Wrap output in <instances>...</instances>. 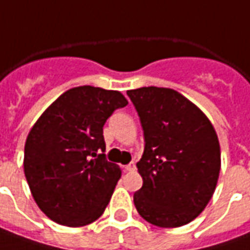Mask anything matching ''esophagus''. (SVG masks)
Wrapping results in <instances>:
<instances>
[{
    "instance_id": "34e87169",
    "label": "esophagus",
    "mask_w": 250,
    "mask_h": 250,
    "mask_svg": "<svg viewBox=\"0 0 250 250\" xmlns=\"http://www.w3.org/2000/svg\"><path fill=\"white\" fill-rule=\"evenodd\" d=\"M125 168L127 170V171H134V170H135V163L131 162V163H128L127 166H125Z\"/></svg>"
}]
</instances>
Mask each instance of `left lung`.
I'll list each match as a JSON object with an SVG mask.
<instances>
[{
  "label": "left lung",
  "instance_id": "left-lung-1",
  "mask_svg": "<svg viewBox=\"0 0 250 250\" xmlns=\"http://www.w3.org/2000/svg\"><path fill=\"white\" fill-rule=\"evenodd\" d=\"M127 95L145 137L137 163L142 187L134 194L135 209L153 226H185L214 194L221 167L217 133L202 110L176 90L142 87Z\"/></svg>",
  "mask_w": 250,
  "mask_h": 250
}]
</instances>
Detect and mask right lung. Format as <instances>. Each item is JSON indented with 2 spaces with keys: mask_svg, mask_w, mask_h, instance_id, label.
Wrapping results in <instances>:
<instances>
[{
  "mask_svg": "<svg viewBox=\"0 0 250 250\" xmlns=\"http://www.w3.org/2000/svg\"><path fill=\"white\" fill-rule=\"evenodd\" d=\"M128 101L120 91L80 85L65 91L31 127L23 168L30 192L48 219L83 227L99 219L122 168L105 159L104 125Z\"/></svg>",
  "mask_w": 250,
  "mask_h": 250,
  "instance_id": "add662e5",
  "label": "right lung"
}]
</instances>
